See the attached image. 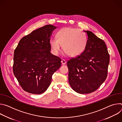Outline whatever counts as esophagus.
<instances>
[{"mask_svg": "<svg viewBox=\"0 0 122 122\" xmlns=\"http://www.w3.org/2000/svg\"><path fill=\"white\" fill-rule=\"evenodd\" d=\"M66 61L65 60L62 59L61 60V63L62 64V65H65L66 64Z\"/></svg>", "mask_w": 122, "mask_h": 122, "instance_id": "esophagus-1", "label": "esophagus"}]
</instances>
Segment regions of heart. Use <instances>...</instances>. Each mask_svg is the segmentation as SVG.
<instances>
[{
    "mask_svg": "<svg viewBox=\"0 0 122 122\" xmlns=\"http://www.w3.org/2000/svg\"><path fill=\"white\" fill-rule=\"evenodd\" d=\"M56 38L49 41L52 53L55 56L59 54L62 45L65 54L71 56L80 55L84 51L87 44V38L81 30L72 27L61 29L57 33Z\"/></svg>",
    "mask_w": 122,
    "mask_h": 122,
    "instance_id": "1",
    "label": "heart"
}]
</instances>
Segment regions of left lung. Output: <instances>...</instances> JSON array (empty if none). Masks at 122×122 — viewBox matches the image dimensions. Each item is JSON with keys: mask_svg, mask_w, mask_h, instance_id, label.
<instances>
[{"mask_svg": "<svg viewBox=\"0 0 122 122\" xmlns=\"http://www.w3.org/2000/svg\"><path fill=\"white\" fill-rule=\"evenodd\" d=\"M84 32L88 36L84 51L67 62L69 83L73 90L81 94L98 88L107 78L110 63L105 42L91 31Z\"/></svg>", "mask_w": 122, "mask_h": 122, "instance_id": "8db88e82", "label": "left lung"}]
</instances>
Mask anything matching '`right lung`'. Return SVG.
<instances>
[{
	"instance_id": "add662e5",
	"label": "right lung",
	"mask_w": 122,
	"mask_h": 122,
	"mask_svg": "<svg viewBox=\"0 0 122 122\" xmlns=\"http://www.w3.org/2000/svg\"><path fill=\"white\" fill-rule=\"evenodd\" d=\"M57 27L48 25L22 38L14 52L13 71L23 90L33 94L44 93L61 59L51 53L49 41Z\"/></svg>"
}]
</instances>
